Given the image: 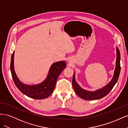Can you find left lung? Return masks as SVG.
I'll use <instances>...</instances> for the list:
<instances>
[{"label":"left lung","mask_w":128,"mask_h":128,"mask_svg":"<svg viewBox=\"0 0 128 128\" xmlns=\"http://www.w3.org/2000/svg\"><path fill=\"white\" fill-rule=\"evenodd\" d=\"M116 60L115 68L113 76L110 82L104 87L97 89L95 91H88L85 90L80 86L78 83L76 81L75 72H74L73 78L72 80V84L73 88L76 94L78 95L80 98L84 100H94L102 98L109 94L110 92L112 90L115 84L118 82V77L120 75V70H121V66H120V53L119 49L116 46Z\"/></svg>","instance_id":"1"}]
</instances>
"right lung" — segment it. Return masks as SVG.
Returning <instances> with one entry per match:
<instances>
[{
    "label": "right lung",
    "mask_w": 128,
    "mask_h": 128,
    "mask_svg": "<svg viewBox=\"0 0 128 128\" xmlns=\"http://www.w3.org/2000/svg\"><path fill=\"white\" fill-rule=\"evenodd\" d=\"M14 51L11 57L10 72L15 86L22 94L35 99H43L48 98L53 92L58 77L66 67L64 61L53 63L50 67L46 78L40 83L29 85L22 82L18 77L14 69Z\"/></svg>",
    "instance_id": "1"
}]
</instances>
